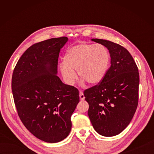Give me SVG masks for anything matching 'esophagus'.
<instances>
[{
	"mask_svg": "<svg viewBox=\"0 0 154 154\" xmlns=\"http://www.w3.org/2000/svg\"><path fill=\"white\" fill-rule=\"evenodd\" d=\"M79 98H80V100H83L85 99V96H84V94L82 92V91H80L79 92Z\"/></svg>",
	"mask_w": 154,
	"mask_h": 154,
	"instance_id": "esophagus-1",
	"label": "esophagus"
}]
</instances>
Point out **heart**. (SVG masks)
<instances>
[{"mask_svg": "<svg viewBox=\"0 0 154 154\" xmlns=\"http://www.w3.org/2000/svg\"><path fill=\"white\" fill-rule=\"evenodd\" d=\"M110 55L103 45L80 43L69 48L65 52L64 62L60 65L61 74L65 83L73 85L78 75L91 85L102 81L109 68Z\"/></svg>", "mask_w": 154, "mask_h": 154, "instance_id": "obj_1", "label": "heart"}]
</instances>
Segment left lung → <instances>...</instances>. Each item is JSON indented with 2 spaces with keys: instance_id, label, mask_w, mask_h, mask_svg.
<instances>
[{
  "instance_id": "8db88e82",
  "label": "left lung",
  "mask_w": 154,
  "mask_h": 154,
  "mask_svg": "<svg viewBox=\"0 0 154 154\" xmlns=\"http://www.w3.org/2000/svg\"><path fill=\"white\" fill-rule=\"evenodd\" d=\"M91 40L104 45L110 55V67L99 85L84 91L88 115L97 133L118 135L131 122L138 106L140 77L138 67L126 48L102 39Z\"/></svg>"
}]
</instances>
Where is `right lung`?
I'll return each mask as SVG.
<instances>
[{"instance_id":"add662e5","label":"right lung","mask_w":154,"mask_h":154,"mask_svg":"<svg viewBox=\"0 0 154 154\" xmlns=\"http://www.w3.org/2000/svg\"><path fill=\"white\" fill-rule=\"evenodd\" d=\"M67 37L32 45L13 71L12 90L18 116L25 127L42 141L56 143L67 138L71 116L79 102V91L57 77V61Z\"/></svg>"}]
</instances>
